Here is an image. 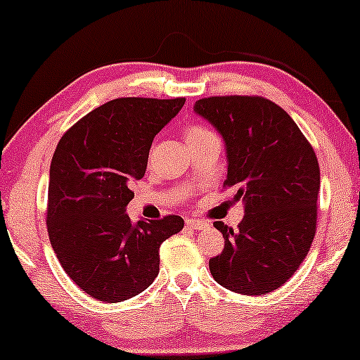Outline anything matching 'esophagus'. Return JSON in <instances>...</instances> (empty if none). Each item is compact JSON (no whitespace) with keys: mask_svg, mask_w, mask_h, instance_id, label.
<instances>
[{"mask_svg":"<svg viewBox=\"0 0 360 360\" xmlns=\"http://www.w3.org/2000/svg\"><path fill=\"white\" fill-rule=\"evenodd\" d=\"M186 226H189L191 229H202L210 226V224L202 221V219H186Z\"/></svg>","mask_w":360,"mask_h":360,"instance_id":"34e87169","label":"esophagus"}]
</instances>
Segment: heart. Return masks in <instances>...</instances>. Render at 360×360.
<instances>
[{
	"mask_svg": "<svg viewBox=\"0 0 360 360\" xmlns=\"http://www.w3.org/2000/svg\"><path fill=\"white\" fill-rule=\"evenodd\" d=\"M184 136H186V142H188V146H189V144H193V142L201 141V139H205V137L214 136V134L211 132L207 127H205V125H189V127H186Z\"/></svg>",
	"mask_w": 360,
	"mask_h": 360,
	"instance_id": "heart-1",
	"label": "heart"
}]
</instances>
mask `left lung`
I'll return each mask as SVG.
<instances>
[{
    "label": "left lung",
    "mask_w": 360,
    "mask_h": 360,
    "mask_svg": "<svg viewBox=\"0 0 360 360\" xmlns=\"http://www.w3.org/2000/svg\"><path fill=\"white\" fill-rule=\"evenodd\" d=\"M221 134L226 188L245 202L236 231L221 221V255L210 259L213 278L231 292L265 295L287 281L309 253L317 228V155L281 107L263 97L226 95L194 103Z\"/></svg>",
    "instance_id": "8db88e82"
}]
</instances>
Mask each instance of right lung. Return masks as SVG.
Here are the masks:
<instances>
[{
	"label": "right lung",
	"instance_id": "right-lung-1",
	"mask_svg": "<svg viewBox=\"0 0 360 360\" xmlns=\"http://www.w3.org/2000/svg\"><path fill=\"white\" fill-rule=\"evenodd\" d=\"M186 98H115L68 129L50 166L46 228L60 265L82 292L107 304L129 300L159 274L162 241L181 216L132 223L129 183L146 174L150 146Z\"/></svg>",
	"mask_w": 360,
	"mask_h": 360
}]
</instances>
